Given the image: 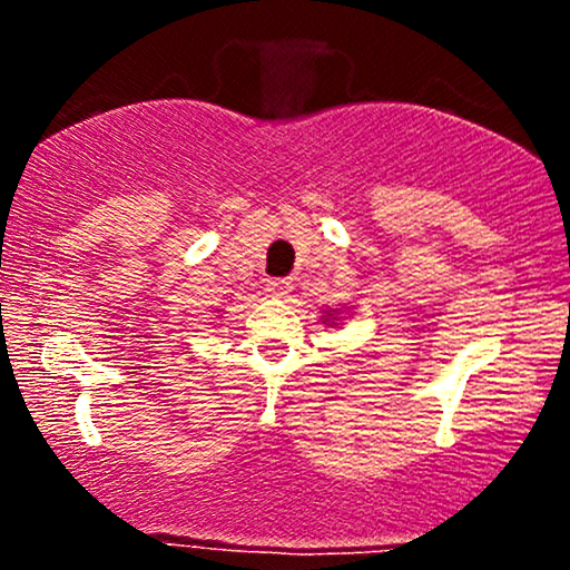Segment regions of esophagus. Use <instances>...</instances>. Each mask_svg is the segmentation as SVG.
Returning a JSON list of instances; mask_svg holds the SVG:
<instances>
[{
    "label": "esophagus",
    "mask_w": 570,
    "mask_h": 570,
    "mask_svg": "<svg viewBox=\"0 0 570 570\" xmlns=\"http://www.w3.org/2000/svg\"><path fill=\"white\" fill-rule=\"evenodd\" d=\"M267 292H271L273 297H286V294L292 292V284H289V281L273 278V281H267Z\"/></svg>",
    "instance_id": "34e87169"
}]
</instances>
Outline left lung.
I'll use <instances>...</instances> for the list:
<instances>
[{
  "label": "left lung",
  "instance_id": "8db88e82",
  "mask_svg": "<svg viewBox=\"0 0 570 570\" xmlns=\"http://www.w3.org/2000/svg\"><path fill=\"white\" fill-rule=\"evenodd\" d=\"M330 316H332V313H326V316H324V318H330ZM332 318H335V316H332Z\"/></svg>",
  "mask_w": 570,
  "mask_h": 570
}]
</instances>
